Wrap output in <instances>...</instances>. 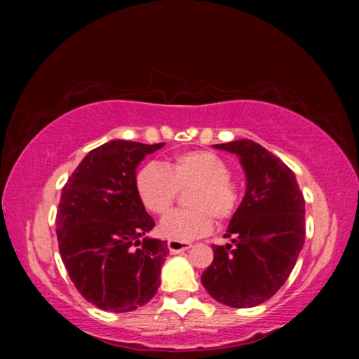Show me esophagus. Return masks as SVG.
I'll use <instances>...</instances> for the list:
<instances>
[{"label":"esophagus","instance_id":"1","mask_svg":"<svg viewBox=\"0 0 359 359\" xmlns=\"http://www.w3.org/2000/svg\"><path fill=\"white\" fill-rule=\"evenodd\" d=\"M168 248H169V252L175 255V253H182V252L188 250V248H191V244H190V242L169 241V242H168Z\"/></svg>","mask_w":359,"mask_h":359}]
</instances>
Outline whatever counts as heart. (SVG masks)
Listing matches in <instances>:
<instances>
[{
    "label": "heart",
    "mask_w": 359,
    "mask_h": 359,
    "mask_svg": "<svg viewBox=\"0 0 359 359\" xmlns=\"http://www.w3.org/2000/svg\"><path fill=\"white\" fill-rule=\"evenodd\" d=\"M137 193L145 208L156 215L172 209L180 191L190 209L175 210L160 223V234L188 242L210 233L217 222H228L239 208V188L231 179L226 161L209 150H188L175 155L166 168L147 165L137 172Z\"/></svg>",
    "instance_id": "1"
}]
</instances>
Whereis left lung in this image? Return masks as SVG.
<instances>
[{
    "instance_id": "1",
    "label": "left lung",
    "mask_w": 359,
    "mask_h": 359,
    "mask_svg": "<svg viewBox=\"0 0 359 359\" xmlns=\"http://www.w3.org/2000/svg\"><path fill=\"white\" fill-rule=\"evenodd\" d=\"M214 147L241 156L247 191L224 234L231 244L212 245L214 261L201 282L224 306L255 307L293 271L306 238V204L294 172L263 145L239 139Z\"/></svg>"
}]
</instances>
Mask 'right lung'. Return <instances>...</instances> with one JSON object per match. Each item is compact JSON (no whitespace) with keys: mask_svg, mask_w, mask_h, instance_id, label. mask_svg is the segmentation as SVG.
<instances>
[{"mask_svg":"<svg viewBox=\"0 0 359 359\" xmlns=\"http://www.w3.org/2000/svg\"><path fill=\"white\" fill-rule=\"evenodd\" d=\"M161 144L111 141L88 151L66 182L57 210L62 259L83 299L109 312L147 304L169 253L136 187V166Z\"/></svg>","mask_w":359,"mask_h":359,"instance_id":"1","label":"right lung"}]
</instances>
